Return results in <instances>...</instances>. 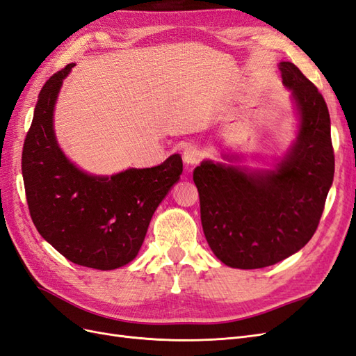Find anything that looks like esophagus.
Instances as JSON below:
<instances>
[{
	"label": "esophagus",
	"mask_w": 356,
	"mask_h": 356,
	"mask_svg": "<svg viewBox=\"0 0 356 356\" xmlns=\"http://www.w3.org/2000/svg\"><path fill=\"white\" fill-rule=\"evenodd\" d=\"M204 155H205V151L202 146L189 145L185 147V151H183V161H185L188 165H197L204 158Z\"/></svg>",
	"instance_id": "esophagus-1"
}]
</instances>
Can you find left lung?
<instances>
[{"mask_svg":"<svg viewBox=\"0 0 356 356\" xmlns=\"http://www.w3.org/2000/svg\"><path fill=\"white\" fill-rule=\"evenodd\" d=\"M280 70L300 115L299 137L280 167L245 173L204 161L193 170L205 239L231 268H266L305 247L319 225L334 177L323 95L294 63L281 62Z\"/></svg>","mask_w":356,"mask_h":356,"instance_id":"1","label":"left lung"}]
</instances>
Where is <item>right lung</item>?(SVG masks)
Returning <instances> with one entry per match:
<instances>
[{"mask_svg":"<svg viewBox=\"0 0 356 356\" xmlns=\"http://www.w3.org/2000/svg\"><path fill=\"white\" fill-rule=\"evenodd\" d=\"M74 66L53 74L40 91L22 152V175L40 235L75 265L111 270L139 253L152 214L179 180L183 164L180 155H171L152 168L97 177L70 163L56 142L53 109Z\"/></svg>","mask_w":356,"mask_h":356,"instance_id":"1","label":"right lung"}]
</instances>
